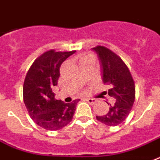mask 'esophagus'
I'll use <instances>...</instances> for the list:
<instances>
[{
  "label": "esophagus",
  "mask_w": 160,
  "mask_h": 160,
  "mask_svg": "<svg viewBox=\"0 0 160 160\" xmlns=\"http://www.w3.org/2000/svg\"><path fill=\"white\" fill-rule=\"evenodd\" d=\"M86 101H88L89 104L94 105V103H96L97 100H96V99H94V98H87V99H86Z\"/></svg>",
  "instance_id": "1"
}]
</instances>
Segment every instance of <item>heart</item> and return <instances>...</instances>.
<instances>
[{"instance_id":"obj_1","label":"heart","mask_w":160,"mask_h":160,"mask_svg":"<svg viewBox=\"0 0 160 160\" xmlns=\"http://www.w3.org/2000/svg\"><path fill=\"white\" fill-rule=\"evenodd\" d=\"M89 57H92V56H90V55H88V56H85L84 58H89ZM84 58H82V59H84Z\"/></svg>"}]
</instances>
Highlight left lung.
I'll use <instances>...</instances> for the list:
<instances>
[{
	"mask_svg": "<svg viewBox=\"0 0 160 160\" xmlns=\"http://www.w3.org/2000/svg\"><path fill=\"white\" fill-rule=\"evenodd\" d=\"M92 50L99 57L102 81L110 86L107 94L115 101L106 115L96 116V118L106 125L115 126L126 119L132 108L136 95L134 80L126 65L116 53L101 46Z\"/></svg>",
	"mask_w": 160,
	"mask_h": 160,
	"instance_id": "obj_1",
	"label": "left lung"
}]
</instances>
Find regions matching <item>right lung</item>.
I'll return each mask as SVG.
<instances>
[{
    "label": "right lung",
    "mask_w": 160,
    "mask_h": 160,
    "mask_svg": "<svg viewBox=\"0 0 160 160\" xmlns=\"http://www.w3.org/2000/svg\"><path fill=\"white\" fill-rule=\"evenodd\" d=\"M72 52L50 50L37 59L29 69L23 87L24 102L37 125L48 130H59L72 121L80 100L65 103L54 99L52 88L58 85L59 67Z\"/></svg>",
    "instance_id": "obj_1"
}]
</instances>
